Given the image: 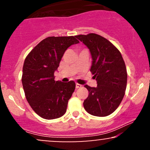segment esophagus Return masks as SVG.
Segmentation results:
<instances>
[{"instance_id":"obj_1","label":"esophagus","mask_w":150,"mask_h":150,"mask_svg":"<svg viewBox=\"0 0 150 150\" xmlns=\"http://www.w3.org/2000/svg\"><path fill=\"white\" fill-rule=\"evenodd\" d=\"M75 86H76V88H80V87H82V85H80V84L78 83H76V85H75Z\"/></svg>"}]
</instances>
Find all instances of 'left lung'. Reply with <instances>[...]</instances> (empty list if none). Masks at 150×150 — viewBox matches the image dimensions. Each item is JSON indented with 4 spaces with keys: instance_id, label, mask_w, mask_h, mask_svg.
Segmentation results:
<instances>
[{
    "instance_id": "obj_1",
    "label": "left lung",
    "mask_w": 150,
    "mask_h": 150,
    "mask_svg": "<svg viewBox=\"0 0 150 150\" xmlns=\"http://www.w3.org/2000/svg\"><path fill=\"white\" fill-rule=\"evenodd\" d=\"M75 37L90 51V71L97 82L96 87L85 85L89 95L84 101V108L93 116H108L118 107L126 89L127 70L121 53L112 43L99 34H80Z\"/></svg>"
}]
</instances>
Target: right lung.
<instances>
[{
	"label": "right lung",
	"instance_id": "add662e5",
	"mask_svg": "<svg viewBox=\"0 0 150 150\" xmlns=\"http://www.w3.org/2000/svg\"><path fill=\"white\" fill-rule=\"evenodd\" d=\"M77 43L75 36L47 37L25 58L22 82L26 99L35 113L44 119L60 118L66 112L75 83L55 81L54 72L67 49Z\"/></svg>",
	"mask_w": 150,
	"mask_h": 150
}]
</instances>
